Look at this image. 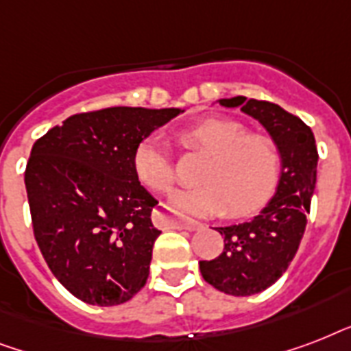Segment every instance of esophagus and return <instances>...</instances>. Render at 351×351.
Instances as JSON below:
<instances>
[{
  "instance_id": "34e87169",
  "label": "esophagus",
  "mask_w": 351,
  "mask_h": 351,
  "mask_svg": "<svg viewBox=\"0 0 351 351\" xmlns=\"http://www.w3.org/2000/svg\"><path fill=\"white\" fill-rule=\"evenodd\" d=\"M154 222L160 228H176V230H189V231H198L202 230V222H197V220L191 219H176L173 215L164 213V211H156L154 215Z\"/></svg>"
}]
</instances>
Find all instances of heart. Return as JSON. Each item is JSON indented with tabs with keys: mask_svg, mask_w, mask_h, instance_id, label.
<instances>
[{
	"mask_svg": "<svg viewBox=\"0 0 351 351\" xmlns=\"http://www.w3.org/2000/svg\"><path fill=\"white\" fill-rule=\"evenodd\" d=\"M187 151L208 154L197 187L173 193L171 208L184 215L209 217L230 208L234 217L258 211L273 197L282 173V151L264 132H250L230 118H209L180 132ZM138 178L156 193H167L176 182V169L167 143L153 132L134 149Z\"/></svg>",
	"mask_w": 351,
	"mask_h": 351,
	"instance_id": "1",
	"label": "heart"
}]
</instances>
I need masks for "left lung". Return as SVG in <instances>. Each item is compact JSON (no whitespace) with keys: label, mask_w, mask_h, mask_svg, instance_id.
I'll list each match as a JSON object with an SVG mask.
<instances>
[{"label":"left lung","mask_w":351,"mask_h":351,"mask_svg":"<svg viewBox=\"0 0 351 351\" xmlns=\"http://www.w3.org/2000/svg\"><path fill=\"white\" fill-rule=\"evenodd\" d=\"M220 106L240 107L261 121L282 151L275 197L253 220L215 228L224 237V251L213 261H200L206 282L228 295L247 297L277 282L299 250L315 189L319 153L310 127L277 104L234 96L220 100Z\"/></svg>","instance_id":"8db88e82"}]
</instances>
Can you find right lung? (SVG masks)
I'll list each match as a JSON object with an SVG mask.
<instances>
[{
    "instance_id": "1",
    "label": "right lung",
    "mask_w": 351,
    "mask_h": 351,
    "mask_svg": "<svg viewBox=\"0 0 351 351\" xmlns=\"http://www.w3.org/2000/svg\"><path fill=\"white\" fill-rule=\"evenodd\" d=\"M178 112H78L32 145L25 187L34 239L52 275L87 304H121L147 282L158 202L138 180L132 156L142 138Z\"/></svg>"
}]
</instances>
